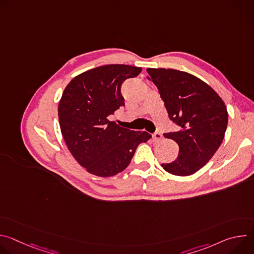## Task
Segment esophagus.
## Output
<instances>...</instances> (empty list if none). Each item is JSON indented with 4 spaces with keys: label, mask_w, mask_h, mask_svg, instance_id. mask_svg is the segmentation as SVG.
Listing matches in <instances>:
<instances>
[{
    "label": "esophagus",
    "mask_w": 254,
    "mask_h": 254,
    "mask_svg": "<svg viewBox=\"0 0 254 254\" xmlns=\"http://www.w3.org/2000/svg\"><path fill=\"white\" fill-rule=\"evenodd\" d=\"M153 138H154V140L155 141H159V140H161L162 138H163V135L160 133V132H155L154 134H153Z\"/></svg>",
    "instance_id": "1"
}]
</instances>
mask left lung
Returning <instances> with one entry per match:
<instances>
[{
    "mask_svg": "<svg viewBox=\"0 0 254 254\" xmlns=\"http://www.w3.org/2000/svg\"><path fill=\"white\" fill-rule=\"evenodd\" d=\"M147 72L159 89L169 119L179 128L164 134L178 143L179 155L162 167L172 175L190 176L220 147L228 123L226 105L206 82L187 72L165 68H148Z\"/></svg>",
    "mask_w": 254,
    "mask_h": 254,
    "instance_id": "obj_1",
    "label": "left lung"
}]
</instances>
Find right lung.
Masks as SVG:
<instances>
[{
	"label": "right lung",
	"mask_w": 254,
	"mask_h": 254,
	"mask_svg": "<svg viewBox=\"0 0 254 254\" xmlns=\"http://www.w3.org/2000/svg\"><path fill=\"white\" fill-rule=\"evenodd\" d=\"M140 71L125 64L99 66L75 76L65 87L58 105L61 132L72 156L88 173L112 177L123 172L138 144L152 137L107 119L125 105L123 82Z\"/></svg>",
	"instance_id": "right-lung-1"
}]
</instances>
